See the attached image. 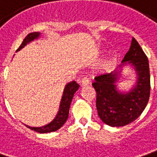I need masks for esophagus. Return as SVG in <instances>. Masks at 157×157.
<instances>
[{
    "label": "esophagus",
    "mask_w": 157,
    "mask_h": 157,
    "mask_svg": "<svg viewBox=\"0 0 157 157\" xmlns=\"http://www.w3.org/2000/svg\"><path fill=\"white\" fill-rule=\"evenodd\" d=\"M89 83H90V81H89V79L87 78V77H84L82 80V86H87Z\"/></svg>",
    "instance_id": "obj_1"
}]
</instances>
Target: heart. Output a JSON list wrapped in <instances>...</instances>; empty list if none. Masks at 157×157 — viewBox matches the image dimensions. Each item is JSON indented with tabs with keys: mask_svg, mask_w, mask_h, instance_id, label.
<instances>
[{
	"mask_svg": "<svg viewBox=\"0 0 157 157\" xmlns=\"http://www.w3.org/2000/svg\"><path fill=\"white\" fill-rule=\"evenodd\" d=\"M113 61H114V56L113 55V56H110L107 60L105 61V63H104V67H105V68H108L110 65L112 64V63H113Z\"/></svg>",
	"mask_w": 157,
	"mask_h": 157,
	"instance_id": "obj_1",
	"label": "heart"
}]
</instances>
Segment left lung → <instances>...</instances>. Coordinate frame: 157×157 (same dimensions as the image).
I'll return each mask as SVG.
<instances>
[{"label":"left lung","mask_w":157,"mask_h":157,"mask_svg":"<svg viewBox=\"0 0 157 157\" xmlns=\"http://www.w3.org/2000/svg\"><path fill=\"white\" fill-rule=\"evenodd\" d=\"M122 63L132 64L137 71L136 86L132 90L124 94L118 91L115 83L120 71L98 75L92 84L96 91L98 115L104 123L113 127L124 126L136 120L144 110L150 99L149 61L134 38Z\"/></svg>","instance_id":"obj_1"}]
</instances>
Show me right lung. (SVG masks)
I'll use <instances>...</instances> for the list:
<instances>
[{
	"mask_svg": "<svg viewBox=\"0 0 157 157\" xmlns=\"http://www.w3.org/2000/svg\"><path fill=\"white\" fill-rule=\"evenodd\" d=\"M39 35H40V33H32L28 34L25 38V39L23 40V42L20 44V46L17 51H20V49H22L24 46H25L28 43L38 38ZM79 87L80 86L75 81L68 83L65 86L63 97L61 100L59 111L56 114V118L53 119L51 123L44 125V126H42V127H31L29 125H25V126L31 129L32 131L38 132V133H47V132H56L58 129H60L68 119L71 101H72V99L74 97V94L78 90Z\"/></svg>",
	"mask_w": 157,
	"mask_h": 157,
	"instance_id": "add662e5",
	"label": "right lung"
}]
</instances>
